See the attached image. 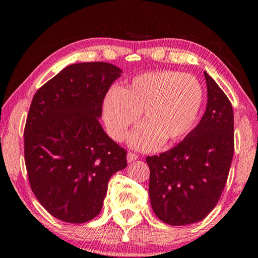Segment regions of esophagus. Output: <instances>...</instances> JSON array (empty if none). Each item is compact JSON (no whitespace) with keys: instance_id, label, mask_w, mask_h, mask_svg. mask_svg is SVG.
<instances>
[{"instance_id":"34e87169","label":"esophagus","mask_w":258,"mask_h":258,"mask_svg":"<svg viewBox=\"0 0 258 258\" xmlns=\"http://www.w3.org/2000/svg\"><path fill=\"white\" fill-rule=\"evenodd\" d=\"M136 160H139V155L133 154V153H128V155H126V161H128L129 163H132V162Z\"/></svg>"}]
</instances>
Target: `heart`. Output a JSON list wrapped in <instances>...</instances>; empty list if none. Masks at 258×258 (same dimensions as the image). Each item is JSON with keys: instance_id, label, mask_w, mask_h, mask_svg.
Returning a JSON list of instances; mask_svg holds the SVG:
<instances>
[{"instance_id": "b5f03b06", "label": "heart", "mask_w": 258, "mask_h": 258, "mask_svg": "<svg viewBox=\"0 0 258 258\" xmlns=\"http://www.w3.org/2000/svg\"><path fill=\"white\" fill-rule=\"evenodd\" d=\"M204 102L200 81L174 70L140 74L123 88L112 87L102 102V117L109 136L122 141L142 112L143 121L129 137L137 150H153L163 142L184 139L195 126Z\"/></svg>"}]
</instances>
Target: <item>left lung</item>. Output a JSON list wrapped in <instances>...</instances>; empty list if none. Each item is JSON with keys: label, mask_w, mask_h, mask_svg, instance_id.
I'll use <instances>...</instances> for the list:
<instances>
[{"label": "left lung", "mask_w": 258, "mask_h": 258, "mask_svg": "<svg viewBox=\"0 0 258 258\" xmlns=\"http://www.w3.org/2000/svg\"><path fill=\"white\" fill-rule=\"evenodd\" d=\"M207 109L184 140L160 156H148L154 213L169 225L206 218L223 191L234 156V111L215 80L204 72Z\"/></svg>", "instance_id": "obj_1"}]
</instances>
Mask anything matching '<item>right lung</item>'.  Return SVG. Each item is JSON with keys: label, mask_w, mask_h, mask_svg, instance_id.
Masks as SVG:
<instances>
[{"label": "right lung", "mask_w": 258, "mask_h": 258, "mask_svg": "<svg viewBox=\"0 0 258 258\" xmlns=\"http://www.w3.org/2000/svg\"><path fill=\"white\" fill-rule=\"evenodd\" d=\"M123 72L105 62L75 63L36 91L24 128L30 186L45 210L68 223L100 214L108 182L126 151L104 133L102 102Z\"/></svg>", "instance_id": "right-lung-1"}]
</instances>
